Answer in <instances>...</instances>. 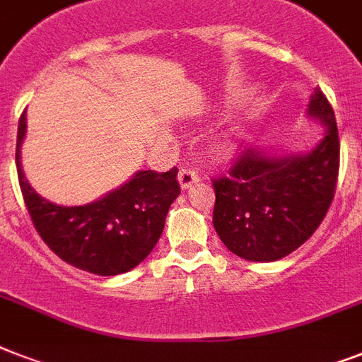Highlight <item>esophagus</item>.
<instances>
[{
  "label": "esophagus",
  "mask_w": 362,
  "mask_h": 362,
  "mask_svg": "<svg viewBox=\"0 0 362 362\" xmlns=\"http://www.w3.org/2000/svg\"><path fill=\"white\" fill-rule=\"evenodd\" d=\"M201 175H199L195 169H189V167H184L178 173V184H180L182 189H187L189 186H193L195 182H199Z\"/></svg>",
  "instance_id": "34e87169"
}]
</instances>
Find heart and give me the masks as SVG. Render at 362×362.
Masks as SVG:
<instances>
[{
  "mask_svg": "<svg viewBox=\"0 0 362 362\" xmlns=\"http://www.w3.org/2000/svg\"><path fill=\"white\" fill-rule=\"evenodd\" d=\"M220 150H227V144H220Z\"/></svg>",
  "mask_w": 362,
  "mask_h": 362,
  "instance_id": "b5f03b06",
  "label": "heart"
}]
</instances>
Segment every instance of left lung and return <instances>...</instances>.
<instances>
[{"mask_svg":"<svg viewBox=\"0 0 362 362\" xmlns=\"http://www.w3.org/2000/svg\"><path fill=\"white\" fill-rule=\"evenodd\" d=\"M308 116L325 135L306 153L269 156L244 150L229 175L214 178V229L227 250L246 261H278L303 246L331 206L340 167L334 110L320 88Z\"/></svg>","mask_w":362,"mask_h":362,"instance_id":"obj_1","label":"left lung"}]
</instances>
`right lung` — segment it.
<instances>
[{"label":"right lung","mask_w":362,"mask_h":362,"mask_svg":"<svg viewBox=\"0 0 362 362\" xmlns=\"http://www.w3.org/2000/svg\"><path fill=\"white\" fill-rule=\"evenodd\" d=\"M24 136L25 110L16 135V170L24 203L45 244L65 263L99 276L124 274L142 263L163 233L170 204L180 195L178 169L139 170L93 203L59 206L25 180L20 165Z\"/></svg>","instance_id":"right-lung-1"}]
</instances>
